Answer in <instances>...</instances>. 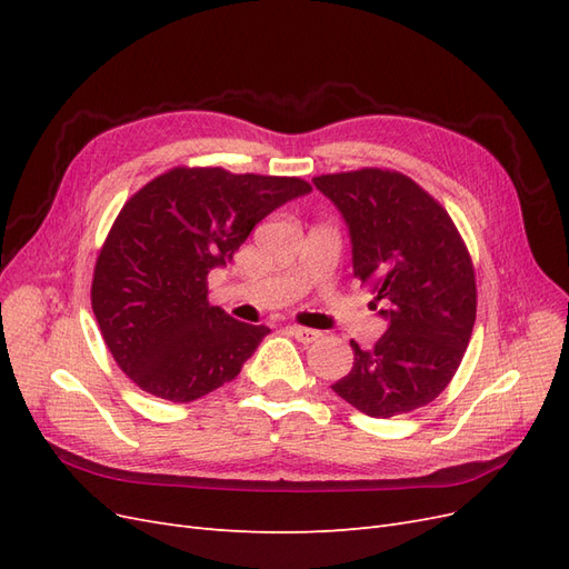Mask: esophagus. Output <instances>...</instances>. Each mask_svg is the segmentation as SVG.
I'll return each mask as SVG.
<instances>
[{
    "label": "esophagus",
    "mask_w": 569,
    "mask_h": 569,
    "mask_svg": "<svg viewBox=\"0 0 569 569\" xmlns=\"http://www.w3.org/2000/svg\"><path fill=\"white\" fill-rule=\"evenodd\" d=\"M287 332H289L291 337H295L297 341H301V343H313V341L320 337V332L308 330V327H299V325H289Z\"/></svg>",
    "instance_id": "1"
}]
</instances>
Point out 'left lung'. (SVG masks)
Returning <instances> with one entry per match:
<instances>
[{
	"label": "left lung",
	"mask_w": 569,
	"mask_h": 569,
	"mask_svg": "<svg viewBox=\"0 0 569 569\" xmlns=\"http://www.w3.org/2000/svg\"><path fill=\"white\" fill-rule=\"evenodd\" d=\"M313 184L347 222L353 274L372 284L387 320L372 349L351 341L353 368L335 393L370 418L427 406L456 375L477 316L472 261L451 216L391 170L320 176Z\"/></svg>",
	"instance_id": "1"
}]
</instances>
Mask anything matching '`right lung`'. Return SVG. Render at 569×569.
<instances>
[{"mask_svg":"<svg viewBox=\"0 0 569 569\" xmlns=\"http://www.w3.org/2000/svg\"><path fill=\"white\" fill-rule=\"evenodd\" d=\"M308 192L299 178L173 168L123 206L97 258L92 311L137 387L187 403L234 380L270 330L211 306L206 278L268 213Z\"/></svg>","mask_w":569,"mask_h":569,"instance_id":"add662e5","label":"right lung"}]
</instances>
